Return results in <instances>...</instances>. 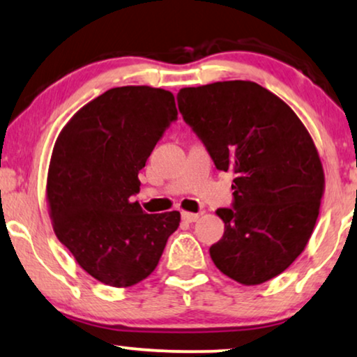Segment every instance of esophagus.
Here are the masks:
<instances>
[{
	"label": "esophagus",
	"mask_w": 357,
	"mask_h": 357,
	"mask_svg": "<svg viewBox=\"0 0 357 357\" xmlns=\"http://www.w3.org/2000/svg\"><path fill=\"white\" fill-rule=\"evenodd\" d=\"M181 218L184 222H188V223H192V222H196L197 218H199V213H191V212H183L181 213Z\"/></svg>",
	"instance_id": "34e87169"
}]
</instances>
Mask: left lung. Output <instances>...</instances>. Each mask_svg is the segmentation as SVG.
<instances>
[{"instance_id": "8db88e82", "label": "left lung", "mask_w": 357, "mask_h": 357, "mask_svg": "<svg viewBox=\"0 0 357 357\" xmlns=\"http://www.w3.org/2000/svg\"><path fill=\"white\" fill-rule=\"evenodd\" d=\"M178 107L217 169L234 171L225 231L211 246L228 278L256 286L275 278L305 248L323 196V168L296 112L253 82L183 88Z\"/></svg>"}]
</instances>
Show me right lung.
<instances>
[{
    "mask_svg": "<svg viewBox=\"0 0 357 357\" xmlns=\"http://www.w3.org/2000/svg\"><path fill=\"white\" fill-rule=\"evenodd\" d=\"M176 119L166 89L112 88L79 109L55 142L47 176L55 235L107 286L149 278L178 230L179 212L146 213L132 202L139 171Z\"/></svg>",
    "mask_w": 357,
    "mask_h": 357,
    "instance_id": "obj_1",
    "label": "right lung"
}]
</instances>
